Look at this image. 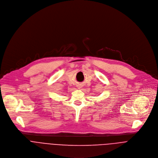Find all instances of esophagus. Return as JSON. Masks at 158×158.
Wrapping results in <instances>:
<instances>
[{
	"label": "esophagus",
	"mask_w": 158,
	"mask_h": 158,
	"mask_svg": "<svg viewBox=\"0 0 158 158\" xmlns=\"http://www.w3.org/2000/svg\"><path fill=\"white\" fill-rule=\"evenodd\" d=\"M78 88H81V86H78Z\"/></svg>",
	"instance_id": "esophagus-1"
}]
</instances>
